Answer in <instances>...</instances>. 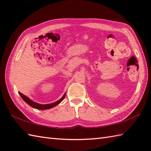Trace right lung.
I'll return each mask as SVG.
<instances>
[{"label": "right lung", "mask_w": 151, "mask_h": 151, "mask_svg": "<svg viewBox=\"0 0 151 151\" xmlns=\"http://www.w3.org/2000/svg\"><path fill=\"white\" fill-rule=\"evenodd\" d=\"M19 95H20L21 98L23 99L25 102H27V103L29 106H30L31 107L37 109V110H47V109H50V108H52L54 106H57L58 104H59L60 102L63 100L64 98H65V93H64V95H63V97L61 98L60 100L54 102H53V103L47 104H41L37 103V102H35L32 101L31 100V99H30L29 98L27 97V96H25L24 95L22 94L21 92H19Z\"/></svg>", "instance_id": "add662e5"}]
</instances>
